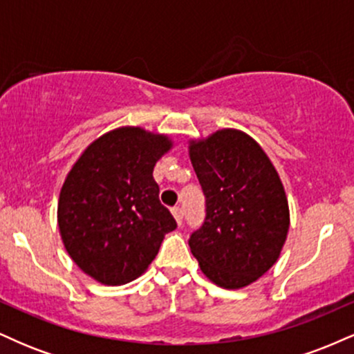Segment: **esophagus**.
Returning a JSON list of instances; mask_svg holds the SVG:
<instances>
[{
    "label": "esophagus",
    "mask_w": 354,
    "mask_h": 354,
    "mask_svg": "<svg viewBox=\"0 0 354 354\" xmlns=\"http://www.w3.org/2000/svg\"><path fill=\"white\" fill-rule=\"evenodd\" d=\"M171 213H173L174 219H176V223H178V225L181 226V223H183V209L180 208V206H174V208L171 209Z\"/></svg>",
    "instance_id": "34e87169"
}]
</instances>
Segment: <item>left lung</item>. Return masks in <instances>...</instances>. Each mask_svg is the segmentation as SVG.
I'll return each mask as SVG.
<instances>
[{"label": "left lung", "instance_id": "obj_1", "mask_svg": "<svg viewBox=\"0 0 354 354\" xmlns=\"http://www.w3.org/2000/svg\"><path fill=\"white\" fill-rule=\"evenodd\" d=\"M188 153L206 196L191 253L211 283L250 286L278 261L290 230L281 178L258 141L234 128L189 140Z\"/></svg>", "mask_w": 354, "mask_h": 354}]
</instances>
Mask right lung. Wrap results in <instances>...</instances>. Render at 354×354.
<instances>
[{
	"mask_svg": "<svg viewBox=\"0 0 354 354\" xmlns=\"http://www.w3.org/2000/svg\"><path fill=\"white\" fill-rule=\"evenodd\" d=\"M173 145L165 133L120 126L89 143L64 178L61 241L75 265L98 283L136 279L176 228L153 178L154 165Z\"/></svg>",
	"mask_w": 354,
	"mask_h": 354,
	"instance_id": "obj_1",
	"label": "right lung"
}]
</instances>
